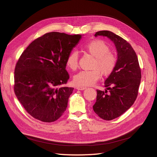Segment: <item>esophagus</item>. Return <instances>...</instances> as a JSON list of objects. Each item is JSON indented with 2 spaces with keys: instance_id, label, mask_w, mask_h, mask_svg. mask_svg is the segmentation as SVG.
<instances>
[{
  "instance_id": "34e87169",
  "label": "esophagus",
  "mask_w": 157,
  "mask_h": 157,
  "mask_svg": "<svg viewBox=\"0 0 157 157\" xmlns=\"http://www.w3.org/2000/svg\"><path fill=\"white\" fill-rule=\"evenodd\" d=\"M76 89L78 90H84L86 89V87H83V86H78L76 87Z\"/></svg>"
}]
</instances>
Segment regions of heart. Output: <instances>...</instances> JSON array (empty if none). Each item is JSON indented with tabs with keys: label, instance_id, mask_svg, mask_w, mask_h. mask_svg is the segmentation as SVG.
Segmentation results:
<instances>
[{
	"label": "heart",
	"instance_id": "obj_1",
	"mask_svg": "<svg viewBox=\"0 0 157 157\" xmlns=\"http://www.w3.org/2000/svg\"><path fill=\"white\" fill-rule=\"evenodd\" d=\"M85 50L95 58L94 69L91 71H81L74 75V82L76 86H88L94 84L99 79L100 71L103 75H109L114 70L116 66V58L109 52V46L100 40H94L84 46ZM78 53L76 51L70 52L67 56L66 64L71 70L78 66Z\"/></svg>",
	"mask_w": 157,
	"mask_h": 157
}]
</instances>
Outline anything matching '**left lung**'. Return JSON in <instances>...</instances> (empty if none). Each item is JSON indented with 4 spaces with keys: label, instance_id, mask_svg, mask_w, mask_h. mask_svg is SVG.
Listing matches in <instances>:
<instances>
[{
    "label": "left lung",
    "instance_id": "8db88e82",
    "mask_svg": "<svg viewBox=\"0 0 157 157\" xmlns=\"http://www.w3.org/2000/svg\"><path fill=\"white\" fill-rule=\"evenodd\" d=\"M98 36L107 37L115 44L117 59L113 72L105 81V91L97 90L93 106L100 118L110 121L123 114L132 105L138 95L141 71L137 56L130 44L112 32L102 30Z\"/></svg>",
    "mask_w": 157,
    "mask_h": 157
}]
</instances>
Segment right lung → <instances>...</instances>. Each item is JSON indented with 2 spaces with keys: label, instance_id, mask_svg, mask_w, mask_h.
Listing matches in <instances>:
<instances>
[{
  "label": "right lung",
  "instance_id": "add662e5",
  "mask_svg": "<svg viewBox=\"0 0 157 157\" xmlns=\"http://www.w3.org/2000/svg\"><path fill=\"white\" fill-rule=\"evenodd\" d=\"M81 38L80 34L46 33L20 57L14 70V93L34 118L54 122L66 110L74 88L62 86L70 78L66 59Z\"/></svg>",
  "mask_w": 157,
  "mask_h": 157
}]
</instances>
